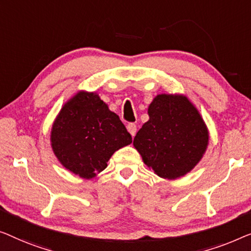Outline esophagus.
I'll list each match as a JSON object with an SVG mask.
<instances>
[{"label":"esophagus","instance_id":"1","mask_svg":"<svg viewBox=\"0 0 251 251\" xmlns=\"http://www.w3.org/2000/svg\"><path fill=\"white\" fill-rule=\"evenodd\" d=\"M127 130H128L130 135H132V137H134L136 134V125L133 124V123H130V124L127 125Z\"/></svg>","mask_w":251,"mask_h":251}]
</instances>
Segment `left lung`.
<instances>
[{"label":"left lung","mask_w":251,"mask_h":251,"mask_svg":"<svg viewBox=\"0 0 251 251\" xmlns=\"http://www.w3.org/2000/svg\"><path fill=\"white\" fill-rule=\"evenodd\" d=\"M149 121L133 146L154 174L176 179L192 171L209 144V130L195 104L184 94L160 93L148 108Z\"/></svg>","instance_id":"obj_1"}]
</instances>
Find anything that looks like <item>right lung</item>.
Segmentation results:
<instances>
[{
  "mask_svg": "<svg viewBox=\"0 0 251 251\" xmlns=\"http://www.w3.org/2000/svg\"><path fill=\"white\" fill-rule=\"evenodd\" d=\"M50 141L67 171L91 179L105 169L116 151L132 143V136L97 92L82 90L60 109Z\"/></svg>",
  "mask_w": 251,
  "mask_h": 251,
  "instance_id": "obj_1",
  "label": "right lung"
}]
</instances>
